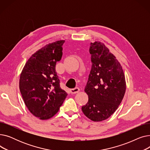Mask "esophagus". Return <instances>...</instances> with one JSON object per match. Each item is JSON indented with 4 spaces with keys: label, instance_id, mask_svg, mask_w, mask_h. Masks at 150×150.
<instances>
[{
    "label": "esophagus",
    "instance_id": "obj_1",
    "mask_svg": "<svg viewBox=\"0 0 150 150\" xmlns=\"http://www.w3.org/2000/svg\"><path fill=\"white\" fill-rule=\"evenodd\" d=\"M80 91V88H75L74 89H70V92L71 93H76Z\"/></svg>",
    "mask_w": 150,
    "mask_h": 150
}]
</instances>
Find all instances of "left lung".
<instances>
[{"mask_svg": "<svg viewBox=\"0 0 150 150\" xmlns=\"http://www.w3.org/2000/svg\"><path fill=\"white\" fill-rule=\"evenodd\" d=\"M92 67L84 89L89 100L81 109L94 122L107 119L116 111L123 98L126 82L120 62L103 43H91Z\"/></svg>", "mask_w": 150, "mask_h": 150, "instance_id": "left-lung-1", "label": "left lung"}]
</instances>
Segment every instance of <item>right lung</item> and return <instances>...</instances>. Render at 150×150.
Returning <instances> with one entry per match:
<instances>
[{"label":"right lung","mask_w":150,"mask_h":150,"mask_svg":"<svg viewBox=\"0 0 150 150\" xmlns=\"http://www.w3.org/2000/svg\"><path fill=\"white\" fill-rule=\"evenodd\" d=\"M64 42L58 41L38 50L28 59L20 76L19 89L25 104L31 114L41 120L56 114L67 96L60 87L55 70Z\"/></svg>","instance_id":"add662e5"}]
</instances>
